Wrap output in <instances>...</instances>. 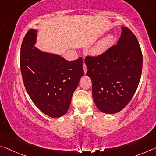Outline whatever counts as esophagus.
<instances>
[{"instance_id": "34e87169", "label": "esophagus", "mask_w": 156, "mask_h": 156, "mask_svg": "<svg viewBox=\"0 0 156 156\" xmlns=\"http://www.w3.org/2000/svg\"><path fill=\"white\" fill-rule=\"evenodd\" d=\"M83 69H84L85 74H86V73H87V67H86L85 64H83Z\"/></svg>"}]
</instances>
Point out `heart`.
Masks as SVG:
<instances>
[{
  "label": "heart",
  "mask_w": 156,
  "mask_h": 156,
  "mask_svg": "<svg viewBox=\"0 0 156 156\" xmlns=\"http://www.w3.org/2000/svg\"><path fill=\"white\" fill-rule=\"evenodd\" d=\"M113 41H114V36L113 35H108L97 44L93 50V53L95 55H100L103 54L113 43Z\"/></svg>",
  "instance_id": "heart-1"
}]
</instances>
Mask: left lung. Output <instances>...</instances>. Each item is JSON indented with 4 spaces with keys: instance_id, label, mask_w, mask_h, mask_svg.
I'll list each match as a JSON object with an SVG mask.
<instances>
[{
    "instance_id": "left-lung-1",
    "label": "left lung",
    "mask_w": 156,
    "mask_h": 156,
    "mask_svg": "<svg viewBox=\"0 0 156 156\" xmlns=\"http://www.w3.org/2000/svg\"><path fill=\"white\" fill-rule=\"evenodd\" d=\"M121 28L117 45L98 57L85 59L94 103L101 112L108 114L119 112L128 104L142 71L143 57L137 38L128 28Z\"/></svg>"
}]
</instances>
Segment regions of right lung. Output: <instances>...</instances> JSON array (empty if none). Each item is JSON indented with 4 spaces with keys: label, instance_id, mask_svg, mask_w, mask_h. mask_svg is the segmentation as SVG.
Returning <instances> with one entry per match:
<instances>
[{
    "label": "right lung",
    "instance_id": "obj_1",
    "mask_svg": "<svg viewBox=\"0 0 156 156\" xmlns=\"http://www.w3.org/2000/svg\"><path fill=\"white\" fill-rule=\"evenodd\" d=\"M37 32L30 29L21 46L23 81L35 105L45 115L59 118L66 113L72 95L84 75L83 59L67 61L61 55L35 47Z\"/></svg>",
    "mask_w": 156,
    "mask_h": 156
}]
</instances>
